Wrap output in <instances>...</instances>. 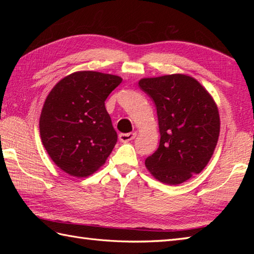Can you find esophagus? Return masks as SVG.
<instances>
[{"mask_svg":"<svg viewBox=\"0 0 254 254\" xmlns=\"http://www.w3.org/2000/svg\"><path fill=\"white\" fill-rule=\"evenodd\" d=\"M136 136V132H131V133H121L119 135V139L122 143H127L128 141H132V139Z\"/></svg>","mask_w":254,"mask_h":254,"instance_id":"34e87169","label":"esophagus"}]
</instances>
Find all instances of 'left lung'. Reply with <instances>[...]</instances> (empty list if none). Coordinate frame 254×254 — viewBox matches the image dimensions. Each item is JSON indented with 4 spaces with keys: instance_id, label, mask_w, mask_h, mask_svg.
<instances>
[{
    "instance_id": "8db88e82",
    "label": "left lung",
    "mask_w": 254,
    "mask_h": 254,
    "mask_svg": "<svg viewBox=\"0 0 254 254\" xmlns=\"http://www.w3.org/2000/svg\"><path fill=\"white\" fill-rule=\"evenodd\" d=\"M139 87L157 110L160 142L145 166L154 178L176 186L199 174L217 145L220 120L213 97L185 74L142 78Z\"/></svg>"
}]
</instances>
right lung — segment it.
<instances>
[{"mask_svg": "<svg viewBox=\"0 0 254 254\" xmlns=\"http://www.w3.org/2000/svg\"><path fill=\"white\" fill-rule=\"evenodd\" d=\"M122 78L79 71L67 75L48 95L39 128L42 144L59 168L85 178L106 163L118 141L105 101Z\"/></svg>", "mask_w": 254, "mask_h": 254, "instance_id": "1", "label": "right lung"}]
</instances>
